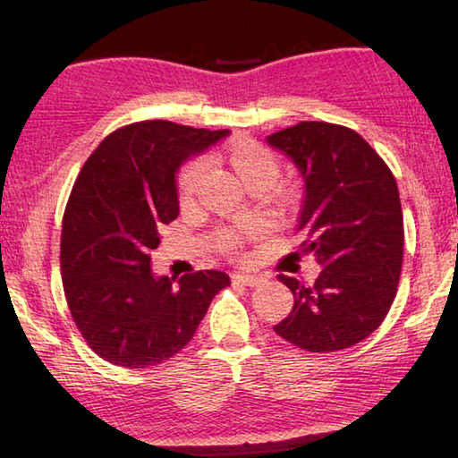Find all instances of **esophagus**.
Returning a JSON list of instances; mask_svg holds the SVG:
<instances>
[{"label":"esophagus","mask_w":458,"mask_h":458,"mask_svg":"<svg viewBox=\"0 0 458 458\" xmlns=\"http://www.w3.org/2000/svg\"><path fill=\"white\" fill-rule=\"evenodd\" d=\"M234 278L238 283H242L246 286H259V284L265 283V278L259 276V275H250V273H238V275H234Z\"/></svg>","instance_id":"obj_1"}]
</instances>
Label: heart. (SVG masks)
Here are the masks:
<instances>
[{
	"label": "heart",
	"mask_w": 458,
	"mask_h": 458,
	"mask_svg": "<svg viewBox=\"0 0 458 458\" xmlns=\"http://www.w3.org/2000/svg\"><path fill=\"white\" fill-rule=\"evenodd\" d=\"M228 161L248 188H252V185H265L267 188V185L276 180L278 169H281L275 151H270L268 147L262 143L248 141V139L234 141L230 145ZM206 172L208 161L201 157L190 161V164L182 169L180 177H177V188H180L182 199H190L193 193L198 191ZM226 246H234V236L232 234H226Z\"/></svg>",
	"instance_id": "obj_1"
}]
</instances>
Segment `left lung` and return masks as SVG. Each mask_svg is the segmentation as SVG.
Segmentation results:
<instances>
[{"label":"left lung","instance_id":"obj_1","mask_svg":"<svg viewBox=\"0 0 458 458\" xmlns=\"http://www.w3.org/2000/svg\"><path fill=\"white\" fill-rule=\"evenodd\" d=\"M267 143L303 177L297 232L323 267L313 284L278 276L294 305L275 331L313 353L345 350L382 325L396 297L404 257L398 183L366 139L333 123L303 121Z\"/></svg>","mask_w":458,"mask_h":458}]
</instances>
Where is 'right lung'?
I'll use <instances>...</instances> for the list:
<instances>
[{
    "label": "right lung",
    "mask_w": 458,
    "mask_h": 458,
    "mask_svg": "<svg viewBox=\"0 0 458 458\" xmlns=\"http://www.w3.org/2000/svg\"><path fill=\"white\" fill-rule=\"evenodd\" d=\"M228 135L141 121L103 139L68 198L60 238L66 303L98 358L151 368L182 352L230 276L198 270L155 276L159 228L180 214L175 174L185 159Z\"/></svg>",
    "instance_id": "add662e5"
}]
</instances>
